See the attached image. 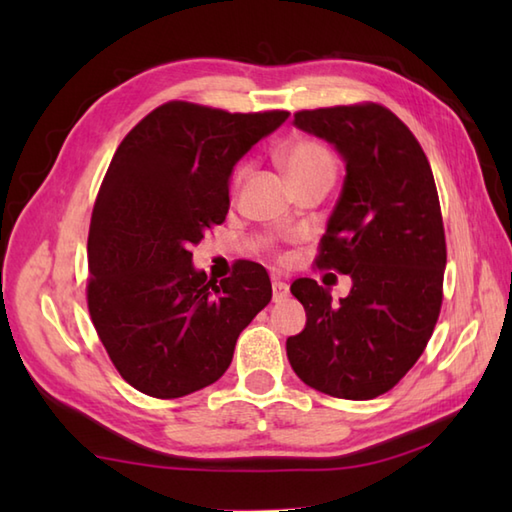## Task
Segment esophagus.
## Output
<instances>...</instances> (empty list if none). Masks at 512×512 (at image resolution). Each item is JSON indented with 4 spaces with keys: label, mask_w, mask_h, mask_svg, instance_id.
Listing matches in <instances>:
<instances>
[{
    "label": "esophagus",
    "mask_w": 512,
    "mask_h": 512,
    "mask_svg": "<svg viewBox=\"0 0 512 512\" xmlns=\"http://www.w3.org/2000/svg\"><path fill=\"white\" fill-rule=\"evenodd\" d=\"M288 297V284L281 279H273V299L284 301Z\"/></svg>",
    "instance_id": "esophagus-1"
}]
</instances>
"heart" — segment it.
I'll use <instances>...</instances> for the list:
<instances>
[{"label": "heart", "instance_id": "1", "mask_svg": "<svg viewBox=\"0 0 512 512\" xmlns=\"http://www.w3.org/2000/svg\"><path fill=\"white\" fill-rule=\"evenodd\" d=\"M281 165H284L290 180L319 169L334 171V160L328 154V149L314 143V140H297V143L288 145L281 151Z\"/></svg>", "mask_w": 512, "mask_h": 512}]
</instances>
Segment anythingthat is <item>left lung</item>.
<instances>
[{
    "mask_svg": "<svg viewBox=\"0 0 512 512\" xmlns=\"http://www.w3.org/2000/svg\"><path fill=\"white\" fill-rule=\"evenodd\" d=\"M292 125L345 165L317 266L350 275L352 288L332 301L314 279L290 286L306 328L286 341L288 361L323 394L376 398L418 361L440 314L447 244L436 182L416 136L383 105L303 110Z\"/></svg>",
    "mask_w": 512,
    "mask_h": 512,
    "instance_id": "1",
    "label": "left lung"
}]
</instances>
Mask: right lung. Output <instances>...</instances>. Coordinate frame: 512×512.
Wrapping results in <instances>:
<instances>
[{
	"instance_id": "add662e5",
	"label": "right lung",
	"mask_w": 512,
	"mask_h": 512,
	"mask_svg": "<svg viewBox=\"0 0 512 512\" xmlns=\"http://www.w3.org/2000/svg\"><path fill=\"white\" fill-rule=\"evenodd\" d=\"M288 112L228 114L171 101L147 114L105 173L88 237V308L118 372L154 398L215 383L268 306L264 266L209 279L191 246L228 213L233 169Z\"/></svg>"
}]
</instances>
